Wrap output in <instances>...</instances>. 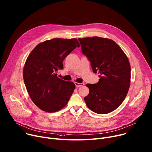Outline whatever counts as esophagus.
<instances>
[{
  "label": "esophagus",
  "instance_id": "obj_1",
  "mask_svg": "<svg viewBox=\"0 0 152 152\" xmlns=\"http://www.w3.org/2000/svg\"><path fill=\"white\" fill-rule=\"evenodd\" d=\"M75 83V86H76V87H81V86H83L85 84L83 83H77V82H75L74 83Z\"/></svg>",
  "mask_w": 152,
  "mask_h": 152
}]
</instances>
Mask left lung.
Masks as SVG:
<instances>
[{
    "label": "left lung",
    "instance_id": "8db88e82",
    "mask_svg": "<svg viewBox=\"0 0 152 152\" xmlns=\"http://www.w3.org/2000/svg\"><path fill=\"white\" fill-rule=\"evenodd\" d=\"M81 51L100 74L96 84H87L89 94L84 99L93 112L107 114L118 108L130 86L131 67L122 49L113 40L94 37L78 38Z\"/></svg>",
    "mask_w": 152,
    "mask_h": 152
}]
</instances>
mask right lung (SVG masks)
<instances>
[{
	"label": "right lung",
	"mask_w": 152,
	"mask_h": 152,
	"mask_svg": "<svg viewBox=\"0 0 152 152\" xmlns=\"http://www.w3.org/2000/svg\"><path fill=\"white\" fill-rule=\"evenodd\" d=\"M76 38H54L38 44L27 57L23 78L28 94L39 109L53 113L63 108L75 88L71 81L57 77L64 58L76 48Z\"/></svg>",
	"instance_id": "right-lung-1"
}]
</instances>
